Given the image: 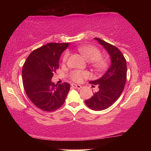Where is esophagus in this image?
<instances>
[{
  "label": "esophagus",
  "mask_w": 151,
  "mask_h": 151,
  "mask_svg": "<svg viewBox=\"0 0 151 151\" xmlns=\"http://www.w3.org/2000/svg\"><path fill=\"white\" fill-rule=\"evenodd\" d=\"M72 87H73V88H78V89H80V88H81L82 86L80 85V84H72Z\"/></svg>",
  "instance_id": "34e87169"
}]
</instances>
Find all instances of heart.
<instances>
[{"instance_id": "b5f03b06", "label": "heart", "mask_w": 151, "mask_h": 151, "mask_svg": "<svg viewBox=\"0 0 151 151\" xmlns=\"http://www.w3.org/2000/svg\"><path fill=\"white\" fill-rule=\"evenodd\" d=\"M78 50L82 55L88 62H91L92 67L98 71H102L107 67V61L106 59L102 58V53L100 50L93 46L80 47ZM69 51H65L63 57V62L65 63L69 58ZM89 74L86 71H82L79 70H74L69 73V77L73 81L80 82L84 78L88 77Z\"/></svg>"}]
</instances>
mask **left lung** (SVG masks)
<instances>
[{"label": "left lung", "instance_id": "obj_1", "mask_svg": "<svg viewBox=\"0 0 151 151\" xmlns=\"http://www.w3.org/2000/svg\"><path fill=\"white\" fill-rule=\"evenodd\" d=\"M95 39L108 51L111 56V65L102 77L90 82V83L98 85L99 90L84 102L92 110L102 111L114 104L124 88L127 73V60L122 53L114 45L100 38Z\"/></svg>", "mask_w": 151, "mask_h": 151}]
</instances>
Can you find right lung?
<instances>
[{"label":"right lung","instance_id":"1","mask_svg":"<svg viewBox=\"0 0 151 151\" xmlns=\"http://www.w3.org/2000/svg\"><path fill=\"white\" fill-rule=\"evenodd\" d=\"M69 43H48L35 49L24 62L22 71L27 96L35 106L51 112L63 106L70 90V84L58 85L51 81L59 68V59Z\"/></svg>","mask_w":151,"mask_h":151}]
</instances>
